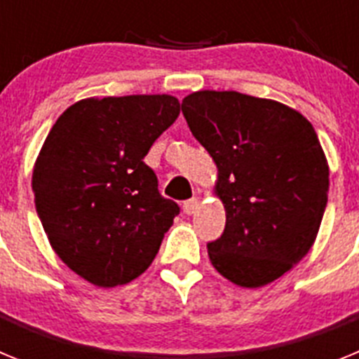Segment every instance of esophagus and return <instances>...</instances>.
I'll list each match as a JSON object with an SVG mask.
<instances>
[{
    "instance_id": "obj_1",
    "label": "esophagus",
    "mask_w": 359,
    "mask_h": 359,
    "mask_svg": "<svg viewBox=\"0 0 359 359\" xmlns=\"http://www.w3.org/2000/svg\"><path fill=\"white\" fill-rule=\"evenodd\" d=\"M199 207H201V201H199L198 198H192L189 199V201L183 203V212H185L187 215H192L199 210Z\"/></svg>"
}]
</instances>
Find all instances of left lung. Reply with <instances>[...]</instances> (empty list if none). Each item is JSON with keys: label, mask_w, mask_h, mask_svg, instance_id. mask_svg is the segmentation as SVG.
I'll use <instances>...</instances> for the list:
<instances>
[{"label": "left lung", "mask_w": 359, "mask_h": 359, "mask_svg": "<svg viewBox=\"0 0 359 359\" xmlns=\"http://www.w3.org/2000/svg\"><path fill=\"white\" fill-rule=\"evenodd\" d=\"M196 140L217 167L223 236L208 243L219 273L262 287L315 244L329 192V165L309 120L286 104L239 91L203 90L182 102Z\"/></svg>", "instance_id": "8db88e82"}]
</instances>
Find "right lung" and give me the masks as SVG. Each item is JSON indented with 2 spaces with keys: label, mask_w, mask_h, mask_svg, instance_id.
I'll return each instance as SVG.
<instances>
[{
  "label": "right lung",
  "mask_w": 359,
  "mask_h": 359,
  "mask_svg": "<svg viewBox=\"0 0 359 359\" xmlns=\"http://www.w3.org/2000/svg\"><path fill=\"white\" fill-rule=\"evenodd\" d=\"M177 115L172 95L84 98L57 118L41 147L32 190L44 233L59 259L93 286L140 277L180 214L144 163Z\"/></svg>",
  "instance_id": "right-lung-1"
}]
</instances>
